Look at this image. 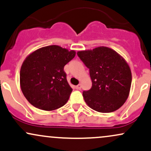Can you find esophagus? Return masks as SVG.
Wrapping results in <instances>:
<instances>
[{"label": "esophagus", "instance_id": "1", "mask_svg": "<svg viewBox=\"0 0 151 151\" xmlns=\"http://www.w3.org/2000/svg\"><path fill=\"white\" fill-rule=\"evenodd\" d=\"M76 88L77 90H81V84H78V86H76Z\"/></svg>", "mask_w": 151, "mask_h": 151}]
</instances>
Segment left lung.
Listing matches in <instances>:
<instances>
[{
	"instance_id": "obj_1",
	"label": "left lung",
	"mask_w": 151,
	"mask_h": 151,
	"mask_svg": "<svg viewBox=\"0 0 151 151\" xmlns=\"http://www.w3.org/2000/svg\"><path fill=\"white\" fill-rule=\"evenodd\" d=\"M78 56L89 68L92 88L83 91L85 102L102 113L117 110L128 98L132 71L127 62L111 48L99 47L79 51Z\"/></svg>"
}]
</instances>
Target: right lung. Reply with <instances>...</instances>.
Here are the masks:
<instances>
[{
	"instance_id": "add662e5",
	"label": "right lung",
	"mask_w": 151,
	"mask_h": 151,
	"mask_svg": "<svg viewBox=\"0 0 151 151\" xmlns=\"http://www.w3.org/2000/svg\"><path fill=\"white\" fill-rule=\"evenodd\" d=\"M75 56L74 50L51 45L27 56L21 66L19 83L23 95L32 105L52 111L68 102L73 89L63 68Z\"/></svg>"
}]
</instances>
